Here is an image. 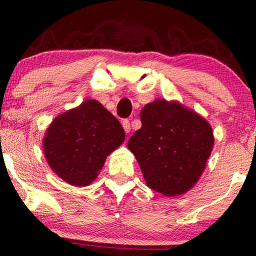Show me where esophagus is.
<instances>
[{
    "instance_id": "1",
    "label": "esophagus",
    "mask_w": 256,
    "mask_h": 256,
    "mask_svg": "<svg viewBox=\"0 0 256 256\" xmlns=\"http://www.w3.org/2000/svg\"><path fill=\"white\" fill-rule=\"evenodd\" d=\"M122 128H124V130L126 134H128L130 132V122H128V120H122Z\"/></svg>"
}]
</instances>
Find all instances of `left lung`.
<instances>
[{
	"instance_id": "8db88e82",
	"label": "left lung",
	"mask_w": 256,
	"mask_h": 256,
	"mask_svg": "<svg viewBox=\"0 0 256 256\" xmlns=\"http://www.w3.org/2000/svg\"><path fill=\"white\" fill-rule=\"evenodd\" d=\"M142 128L128 140L146 185L178 196L198 183L210 156L214 136L204 116L178 101L158 98L140 110Z\"/></svg>"
}]
</instances>
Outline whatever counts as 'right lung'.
Wrapping results in <instances>:
<instances>
[{"instance_id":"1","label":"right lung","mask_w":256,"mask_h":256,"mask_svg":"<svg viewBox=\"0 0 256 256\" xmlns=\"http://www.w3.org/2000/svg\"><path fill=\"white\" fill-rule=\"evenodd\" d=\"M124 140L119 120L98 101L86 100L52 120L43 138V152L52 172L62 180L86 186Z\"/></svg>"}]
</instances>
